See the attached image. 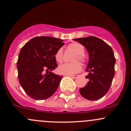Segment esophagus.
<instances>
[{"label":"esophagus","mask_w":131,"mask_h":131,"mask_svg":"<svg viewBox=\"0 0 131 131\" xmlns=\"http://www.w3.org/2000/svg\"><path fill=\"white\" fill-rule=\"evenodd\" d=\"M67 76L73 78V79H77V78L79 77L78 75H67Z\"/></svg>","instance_id":"obj_1"}]
</instances>
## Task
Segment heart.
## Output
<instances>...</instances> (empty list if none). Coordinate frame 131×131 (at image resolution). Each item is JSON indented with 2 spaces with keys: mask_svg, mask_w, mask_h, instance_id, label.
Returning a JSON list of instances; mask_svg holds the SVG:
<instances>
[{
  "mask_svg": "<svg viewBox=\"0 0 131 131\" xmlns=\"http://www.w3.org/2000/svg\"><path fill=\"white\" fill-rule=\"evenodd\" d=\"M68 48L76 53L73 61V63H65L58 67V72L59 73L63 75H70L80 72L82 69V67L80 63L77 61H79L82 64H84L86 61L84 53L85 49L84 46L78 42H73L68 45ZM55 59L59 63H61L63 61V50L62 48H59L57 50L54 55Z\"/></svg>",
  "mask_w": 131,
  "mask_h": 131,
  "instance_id": "1",
  "label": "heart"
}]
</instances>
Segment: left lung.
<instances>
[{
    "mask_svg": "<svg viewBox=\"0 0 131 131\" xmlns=\"http://www.w3.org/2000/svg\"><path fill=\"white\" fill-rule=\"evenodd\" d=\"M84 46L89 52V60L86 71L88 84L80 88L82 97L91 101L103 97L109 91L115 75V58L112 47L96 37L74 39Z\"/></svg>",
    "mask_w": 131,
    "mask_h": 131,
    "instance_id": "obj_1",
    "label": "left lung"
}]
</instances>
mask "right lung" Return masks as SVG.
<instances>
[{
  "label": "right lung",
  "mask_w": 131,
  "mask_h": 131,
  "mask_svg": "<svg viewBox=\"0 0 131 131\" xmlns=\"http://www.w3.org/2000/svg\"><path fill=\"white\" fill-rule=\"evenodd\" d=\"M63 40L36 37L23 46L17 61L21 86L31 98L43 100L54 94L62 76L51 72L58 67L54 55L64 45ZM47 71L46 74L43 72Z\"/></svg>",
  "instance_id": "add662e5"
}]
</instances>
